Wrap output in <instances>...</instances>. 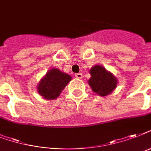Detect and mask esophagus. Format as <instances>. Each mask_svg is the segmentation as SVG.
I'll list each match as a JSON object with an SVG mask.
<instances>
[{
  "label": "esophagus",
  "instance_id": "obj_1",
  "mask_svg": "<svg viewBox=\"0 0 151 151\" xmlns=\"http://www.w3.org/2000/svg\"><path fill=\"white\" fill-rule=\"evenodd\" d=\"M75 77L78 78V79H81V78H82V74L81 73H75Z\"/></svg>",
  "mask_w": 151,
  "mask_h": 151
}]
</instances>
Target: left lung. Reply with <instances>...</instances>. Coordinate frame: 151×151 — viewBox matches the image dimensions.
I'll return each mask as SVG.
<instances>
[{
    "label": "left lung",
    "instance_id": "left-lung-1",
    "mask_svg": "<svg viewBox=\"0 0 151 151\" xmlns=\"http://www.w3.org/2000/svg\"><path fill=\"white\" fill-rule=\"evenodd\" d=\"M91 78L88 83L92 90L100 96H106L116 88L117 79L104 66L96 65L90 69Z\"/></svg>",
    "mask_w": 151,
    "mask_h": 151
}]
</instances>
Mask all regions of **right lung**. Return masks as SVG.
<instances>
[{"mask_svg": "<svg viewBox=\"0 0 151 151\" xmlns=\"http://www.w3.org/2000/svg\"><path fill=\"white\" fill-rule=\"evenodd\" d=\"M71 79L70 75L62 72L59 69L52 68L39 81L37 91L44 99L53 100L59 97Z\"/></svg>", "mask_w": 151, "mask_h": 151, "instance_id": "1", "label": "right lung"}]
</instances>
